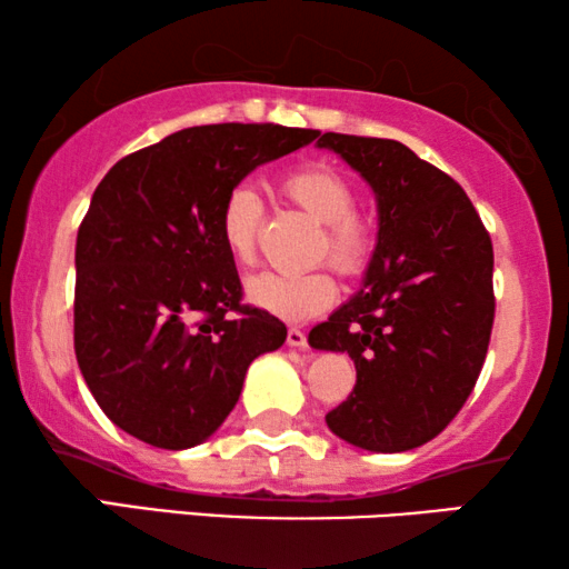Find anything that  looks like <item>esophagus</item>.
I'll list each match as a JSON object with an SVG mask.
<instances>
[{"instance_id": "1", "label": "esophagus", "mask_w": 569, "mask_h": 569, "mask_svg": "<svg viewBox=\"0 0 569 569\" xmlns=\"http://www.w3.org/2000/svg\"><path fill=\"white\" fill-rule=\"evenodd\" d=\"M287 345L298 347V349H306V347H308L306 331H300V329H290V331H287Z\"/></svg>"}]
</instances>
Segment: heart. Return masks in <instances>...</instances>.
Wrapping results in <instances>:
<instances>
[{
  "label": "heart",
  "mask_w": 569,
  "mask_h": 569,
  "mask_svg": "<svg viewBox=\"0 0 569 569\" xmlns=\"http://www.w3.org/2000/svg\"><path fill=\"white\" fill-rule=\"evenodd\" d=\"M279 191L308 217L321 222V236L313 246L316 261L326 259L345 277H357L368 269L372 230L355 212L357 191L345 173L326 162H306L282 176ZM263 214L267 207L248 186H236L222 199L217 228L224 251L240 267L256 261ZM246 298L282 321L298 323L321 316L333 306L337 282L323 267L308 271H261L246 282Z\"/></svg>",
  "instance_id": "1"
}]
</instances>
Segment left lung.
<instances>
[{
    "instance_id": "left-lung-1",
    "label": "left lung",
    "mask_w": 569,
    "mask_h": 569,
    "mask_svg": "<svg viewBox=\"0 0 569 569\" xmlns=\"http://www.w3.org/2000/svg\"><path fill=\"white\" fill-rule=\"evenodd\" d=\"M318 147L372 186L380 217L362 290L308 333L357 368L326 425L357 448L401 453L446 430L477 386L495 323L492 238L461 186L407 144L326 131Z\"/></svg>"
}]
</instances>
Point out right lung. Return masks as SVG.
Returning <instances> with one entry per match:
<instances>
[{
    "instance_id": "obj_1",
    "label": "right lung",
    "mask_w": 569,
    "mask_h": 569,
    "mask_svg": "<svg viewBox=\"0 0 569 569\" xmlns=\"http://www.w3.org/2000/svg\"><path fill=\"white\" fill-rule=\"evenodd\" d=\"M316 129L209 123L121 158L77 230L74 355L98 407L154 448L207 440L236 407L248 365L284 323L243 302L220 207L256 166Z\"/></svg>"
}]
</instances>
